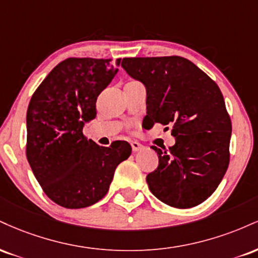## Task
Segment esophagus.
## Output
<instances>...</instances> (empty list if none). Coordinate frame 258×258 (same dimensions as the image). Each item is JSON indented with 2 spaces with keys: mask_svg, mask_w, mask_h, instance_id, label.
<instances>
[{
  "mask_svg": "<svg viewBox=\"0 0 258 258\" xmlns=\"http://www.w3.org/2000/svg\"><path fill=\"white\" fill-rule=\"evenodd\" d=\"M131 147H132V150H133V153H137V152H139V150H142L143 149V146H142L141 143H139V142H137V141H133V142H131Z\"/></svg>",
  "mask_w": 258,
  "mask_h": 258,
  "instance_id": "34e87169",
  "label": "esophagus"
}]
</instances>
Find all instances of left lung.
Returning a JSON list of instances; mask_svg holds the SVG:
<instances>
[{
  "mask_svg": "<svg viewBox=\"0 0 258 258\" xmlns=\"http://www.w3.org/2000/svg\"><path fill=\"white\" fill-rule=\"evenodd\" d=\"M121 67L146 87L148 130L173 125L174 146L152 147L159 166L147 176L150 191L177 209L199 205L216 190L229 164L232 122L220 88L176 55L123 58Z\"/></svg>",
  "mask_w": 258,
  "mask_h": 258,
  "instance_id": "left-lung-1",
  "label": "left lung"
}]
</instances>
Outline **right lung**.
Wrapping results in <instances>:
<instances>
[{"instance_id": "1", "label": "right lung", "mask_w": 258, "mask_h": 258, "mask_svg": "<svg viewBox=\"0 0 258 258\" xmlns=\"http://www.w3.org/2000/svg\"><path fill=\"white\" fill-rule=\"evenodd\" d=\"M120 59L69 58L32 94L26 112V158L47 197L67 209L96 204L108 193L117 165L131 155L125 141L100 147L82 133L96 117L98 96Z\"/></svg>"}]
</instances>
